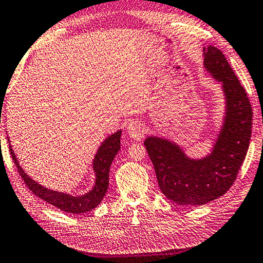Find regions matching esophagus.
Returning <instances> with one entry per match:
<instances>
[{"label":"esophagus","mask_w":263,"mask_h":263,"mask_svg":"<svg viewBox=\"0 0 263 263\" xmlns=\"http://www.w3.org/2000/svg\"><path fill=\"white\" fill-rule=\"evenodd\" d=\"M127 132L128 135L130 136L133 140L136 141H141L144 136V128L139 121H132V122L128 124Z\"/></svg>","instance_id":"34e87169"}]
</instances>
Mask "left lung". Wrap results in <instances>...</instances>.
Instances as JSON below:
<instances>
[{
	"instance_id": "obj_1",
	"label": "left lung",
	"mask_w": 263,
	"mask_h": 263,
	"mask_svg": "<svg viewBox=\"0 0 263 263\" xmlns=\"http://www.w3.org/2000/svg\"><path fill=\"white\" fill-rule=\"evenodd\" d=\"M203 67L221 83L224 96L223 122L211 153L193 159L180 144L148 136L144 145L165 197L182 205H202L219 199L235 182L252 136L253 110L247 92L224 55L214 46L203 47Z\"/></svg>"
}]
</instances>
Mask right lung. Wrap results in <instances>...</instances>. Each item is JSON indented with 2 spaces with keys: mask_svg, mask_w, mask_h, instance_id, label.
Here are the masks:
<instances>
[{
  "mask_svg": "<svg viewBox=\"0 0 263 263\" xmlns=\"http://www.w3.org/2000/svg\"><path fill=\"white\" fill-rule=\"evenodd\" d=\"M121 133L122 130H118L114 134L109 135L96 152L92 160V171L95 173V182L92 188L89 192L82 194V195H71V194L54 191L47 187H43L42 184L36 182L35 180L28 175L23 171L21 165H20L18 159L16 157V154L11 148L9 136L8 137V142H9V151L10 155L13 157L16 168L24 180V183L27 187L33 192L36 196L54 205V207L61 209V211L70 214H81L89 212L100 204V202L103 200L106 195L108 185H109V169L114 161L116 154H118L121 148Z\"/></svg>",
  "mask_w": 263,
  "mask_h": 263,
  "instance_id": "right-lung-1",
  "label": "right lung"
}]
</instances>
